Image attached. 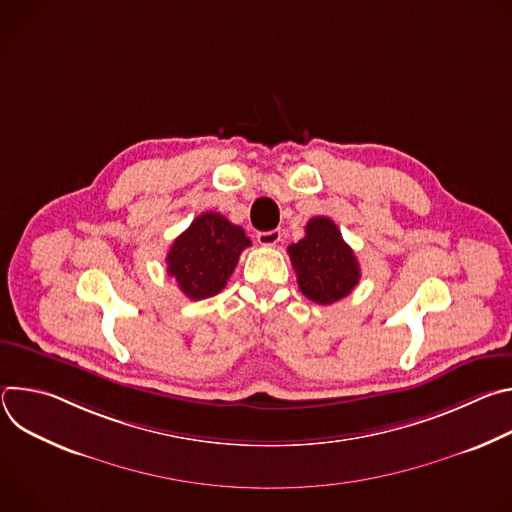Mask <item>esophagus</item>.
Segmentation results:
<instances>
[{"label":"esophagus","instance_id":"esophagus-1","mask_svg":"<svg viewBox=\"0 0 512 512\" xmlns=\"http://www.w3.org/2000/svg\"><path fill=\"white\" fill-rule=\"evenodd\" d=\"M279 241H281V231H279V229L257 233V243L263 245V247H273V245H277Z\"/></svg>","mask_w":512,"mask_h":512}]
</instances>
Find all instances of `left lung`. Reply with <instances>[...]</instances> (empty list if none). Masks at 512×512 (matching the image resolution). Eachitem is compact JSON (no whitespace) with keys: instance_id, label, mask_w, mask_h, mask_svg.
Wrapping results in <instances>:
<instances>
[{"instance_id":"8db88e82","label":"left lung","mask_w":512,"mask_h":512,"mask_svg":"<svg viewBox=\"0 0 512 512\" xmlns=\"http://www.w3.org/2000/svg\"><path fill=\"white\" fill-rule=\"evenodd\" d=\"M287 253L302 294L316 304H334L358 285L360 265L354 251L328 216H314L306 225V237L291 243Z\"/></svg>"}]
</instances>
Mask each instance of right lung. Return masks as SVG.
Returning a JSON list of instances; mask_svg holds the SVG:
<instances>
[{"instance_id":"1","label":"right lung","mask_w":512,"mask_h":512,"mask_svg":"<svg viewBox=\"0 0 512 512\" xmlns=\"http://www.w3.org/2000/svg\"><path fill=\"white\" fill-rule=\"evenodd\" d=\"M251 245L245 231L223 214L202 212L172 243L166 263L190 300L212 298L233 275L243 249Z\"/></svg>"}]
</instances>
